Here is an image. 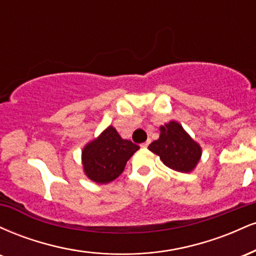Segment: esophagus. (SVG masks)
I'll list each match as a JSON object with an SVG mask.
<instances>
[{
	"label": "esophagus",
	"mask_w": 256,
	"mask_h": 256,
	"mask_svg": "<svg viewBox=\"0 0 256 256\" xmlns=\"http://www.w3.org/2000/svg\"><path fill=\"white\" fill-rule=\"evenodd\" d=\"M149 144H150V138H148V140H146V142L142 143V144H140V146H142V148H146V146H148Z\"/></svg>",
	"instance_id": "esophagus-1"
}]
</instances>
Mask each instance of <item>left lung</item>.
<instances>
[{
  "label": "left lung",
  "mask_w": 256,
  "mask_h": 256,
  "mask_svg": "<svg viewBox=\"0 0 256 256\" xmlns=\"http://www.w3.org/2000/svg\"><path fill=\"white\" fill-rule=\"evenodd\" d=\"M148 149L160 156L167 167L174 171L192 172L201 158L202 149L177 122L160 126V137Z\"/></svg>",
  "instance_id": "1"
}]
</instances>
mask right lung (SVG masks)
<instances>
[{
	"mask_svg": "<svg viewBox=\"0 0 256 256\" xmlns=\"http://www.w3.org/2000/svg\"><path fill=\"white\" fill-rule=\"evenodd\" d=\"M138 149L131 140H122L113 126H108L83 148L84 173L98 184L110 183L122 174L128 160Z\"/></svg>",
	"mask_w": 256,
	"mask_h": 256,
	"instance_id": "add662e5",
	"label": "right lung"
}]
</instances>
